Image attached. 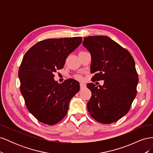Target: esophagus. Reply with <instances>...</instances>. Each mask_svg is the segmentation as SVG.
Wrapping results in <instances>:
<instances>
[{"instance_id":"obj_1","label":"esophagus","mask_w":153,"mask_h":153,"mask_svg":"<svg viewBox=\"0 0 153 153\" xmlns=\"http://www.w3.org/2000/svg\"><path fill=\"white\" fill-rule=\"evenodd\" d=\"M80 89H84V88H85V87H86V84H84V83H80Z\"/></svg>"}]
</instances>
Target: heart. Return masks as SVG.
Returning <instances> with one entry per match:
<instances>
[{
	"label": "heart",
	"mask_w": 153,
	"mask_h": 153,
	"mask_svg": "<svg viewBox=\"0 0 153 153\" xmlns=\"http://www.w3.org/2000/svg\"><path fill=\"white\" fill-rule=\"evenodd\" d=\"M78 78H80V77H78Z\"/></svg>",
	"instance_id": "obj_1"
}]
</instances>
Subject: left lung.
Wrapping results in <instances>:
<instances>
[{"mask_svg": "<svg viewBox=\"0 0 153 153\" xmlns=\"http://www.w3.org/2000/svg\"><path fill=\"white\" fill-rule=\"evenodd\" d=\"M83 46L91 55V73L103 85H87L92 92L87 109L92 117L103 124L118 121L126 115L137 95L138 82L135 61L127 50L109 37L89 36Z\"/></svg>", "mask_w": 153, "mask_h": 153, "instance_id": "8db88e82", "label": "left lung"}]
</instances>
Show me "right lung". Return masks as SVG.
<instances>
[{
	"label": "right lung",
	"mask_w": 153,
	"mask_h": 153,
	"mask_svg": "<svg viewBox=\"0 0 153 153\" xmlns=\"http://www.w3.org/2000/svg\"><path fill=\"white\" fill-rule=\"evenodd\" d=\"M82 41L81 37L47 39L25 53L18 71L20 92L27 109L39 121L48 125L61 121L79 91L78 81L68 79L59 84L54 73L63 68L67 57Z\"/></svg>",
	"instance_id": "add662e5"
}]
</instances>
